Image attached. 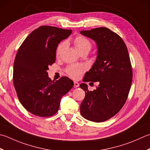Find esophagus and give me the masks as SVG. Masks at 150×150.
Instances as JSON below:
<instances>
[{"label":"esophagus","mask_w":150,"mask_h":150,"mask_svg":"<svg viewBox=\"0 0 150 150\" xmlns=\"http://www.w3.org/2000/svg\"><path fill=\"white\" fill-rule=\"evenodd\" d=\"M73 86H74V88H77L79 86V83H77V82L75 81L74 82V85H73Z\"/></svg>","instance_id":"1"}]
</instances>
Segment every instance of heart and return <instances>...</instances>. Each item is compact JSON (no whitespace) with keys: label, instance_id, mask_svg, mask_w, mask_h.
Masks as SVG:
<instances>
[{"label":"heart","instance_id":"b5f03b06","mask_svg":"<svg viewBox=\"0 0 150 150\" xmlns=\"http://www.w3.org/2000/svg\"><path fill=\"white\" fill-rule=\"evenodd\" d=\"M74 44L76 49L79 52L84 51H90L91 48H92V44L90 42V41L83 36H79L76 38L74 40ZM64 45H65L64 42L60 43L58 45L57 51V54H59V52L63 49ZM85 70H86V67L83 64H74V65H71L67 67L66 69V71L71 77L77 79L81 77V75L83 74V73Z\"/></svg>","mask_w":150,"mask_h":150}]
</instances>
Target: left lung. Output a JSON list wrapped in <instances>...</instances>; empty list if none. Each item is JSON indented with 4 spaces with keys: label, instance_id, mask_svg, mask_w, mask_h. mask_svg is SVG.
I'll use <instances>...</instances> for the list:
<instances>
[{
    "label": "left lung",
    "instance_id": "1",
    "mask_svg": "<svg viewBox=\"0 0 150 150\" xmlns=\"http://www.w3.org/2000/svg\"><path fill=\"white\" fill-rule=\"evenodd\" d=\"M80 33L96 43V60L83 82H97L98 86L88 91L86 83L80 84L85 92L81 104V115L85 119L101 122L112 118L124 106L129 92L133 72L128 51L118 34L105 27Z\"/></svg>",
    "mask_w": 150,
    "mask_h": 150
}]
</instances>
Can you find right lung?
<instances>
[{"label": "right lung", "instance_id": "1", "mask_svg": "<svg viewBox=\"0 0 150 150\" xmlns=\"http://www.w3.org/2000/svg\"><path fill=\"white\" fill-rule=\"evenodd\" d=\"M72 33L71 30L42 26L32 31L23 42L13 64V81L19 101L36 116L54 115L61 98L73 86L67 77L51 81L49 66L54 63L58 43Z\"/></svg>", "mask_w": 150, "mask_h": 150}]
</instances>
